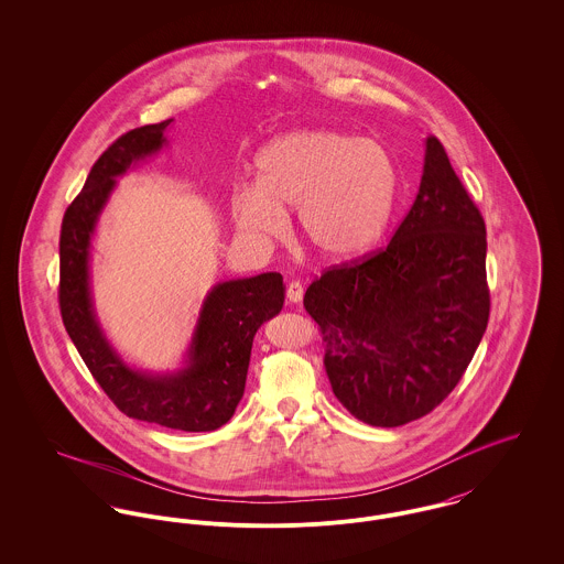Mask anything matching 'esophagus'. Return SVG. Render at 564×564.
I'll return each mask as SVG.
<instances>
[{
	"label": "esophagus",
	"mask_w": 564,
	"mask_h": 564,
	"mask_svg": "<svg viewBox=\"0 0 564 564\" xmlns=\"http://www.w3.org/2000/svg\"><path fill=\"white\" fill-rule=\"evenodd\" d=\"M286 297H289L291 303H300L303 300V286H301L300 282H291L286 286Z\"/></svg>",
	"instance_id": "obj_1"
}]
</instances>
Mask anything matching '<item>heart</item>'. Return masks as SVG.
Wrapping results in <instances>:
<instances>
[{"label": "heart", "instance_id": "obj_1", "mask_svg": "<svg viewBox=\"0 0 564 564\" xmlns=\"http://www.w3.org/2000/svg\"><path fill=\"white\" fill-rule=\"evenodd\" d=\"M257 182L239 186L230 212L254 239L280 237L297 212L305 243L327 261L368 252L389 225L398 164L380 141L338 130H297L271 141L254 162Z\"/></svg>", "mask_w": 564, "mask_h": 564}]
</instances>
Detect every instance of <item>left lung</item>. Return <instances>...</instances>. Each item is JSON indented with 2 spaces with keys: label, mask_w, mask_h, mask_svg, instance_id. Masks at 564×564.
<instances>
[{
  "label": "left lung",
  "mask_w": 564,
  "mask_h": 564,
  "mask_svg": "<svg viewBox=\"0 0 564 564\" xmlns=\"http://www.w3.org/2000/svg\"><path fill=\"white\" fill-rule=\"evenodd\" d=\"M486 252L479 209L427 137L416 198L389 246L325 271L303 297L348 413L398 427L449 395L488 327Z\"/></svg>",
  "instance_id": "8db88e82"
}]
</instances>
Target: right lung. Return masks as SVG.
Listing matches in <instances>:
<instances>
[{
    "mask_svg": "<svg viewBox=\"0 0 564 564\" xmlns=\"http://www.w3.org/2000/svg\"><path fill=\"white\" fill-rule=\"evenodd\" d=\"M173 119L119 137L94 164L68 207L59 237V307L66 332L89 372L132 419L182 432H214L243 398L252 341L284 305L280 273L216 282L198 310L182 366L151 372L128 364L107 336L94 307L91 243L117 180L158 155Z\"/></svg>",
    "mask_w": 564,
    "mask_h": 564,
    "instance_id": "add662e5",
    "label": "right lung"
}]
</instances>
